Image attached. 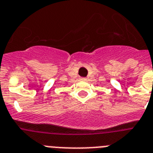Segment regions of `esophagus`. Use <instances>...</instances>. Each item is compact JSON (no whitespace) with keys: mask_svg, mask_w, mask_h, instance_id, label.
I'll return each instance as SVG.
<instances>
[{"mask_svg":"<svg viewBox=\"0 0 153 153\" xmlns=\"http://www.w3.org/2000/svg\"><path fill=\"white\" fill-rule=\"evenodd\" d=\"M81 79L84 80V81H85V80H86V78H81Z\"/></svg>","mask_w":153,"mask_h":153,"instance_id":"34e87169","label":"esophagus"}]
</instances>
